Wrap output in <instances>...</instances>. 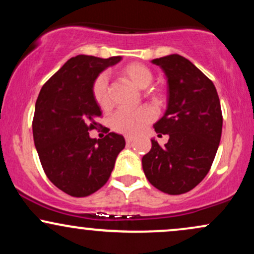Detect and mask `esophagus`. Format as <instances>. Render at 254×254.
Listing matches in <instances>:
<instances>
[{
    "label": "esophagus",
    "instance_id": "esophagus-1",
    "mask_svg": "<svg viewBox=\"0 0 254 254\" xmlns=\"http://www.w3.org/2000/svg\"><path fill=\"white\" fill-rule=\"evenodd\" d=\"M125 141H127V144H130V143H132L133 141H135V138H133L132 136H127V137H125Z\"/></svg>",
    "mask_w": 254,
    "mask_h": 254
}]
</instances>
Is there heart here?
Instances as JSON below:
<instances>
[{"mask_svg":"<svg viewBox=\"0 0 254 254\" xmlns=\"http://www.w3.org/2000/svg\"><path fill=\"white\" fill-rule=\"evenodd\" d=\"M117 74L123 80L135 86L138 89H145L153 82V72L147 65L138 62H132L121 66L117 70ZM93 97L95 103L103 110L109 109L110 97H109V82L105 75L98 76L93 83ZM149 99L153 104H160L162 100V95L159 92H150ZM154 118L153 111L148 107L136 111H117L111 117V127L116 132L123 135L133 136L141 132L147 124H149Z\"/></svg>","mask_w":254,"mask_h":254,"instance_id":"obj_1","label":"heart"}]
</instances>
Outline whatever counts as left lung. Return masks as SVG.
<instances>
[{
  "label": "left lung",
  "instance_id": "left-lung-1",
  "mask_svg": "<svg viewBox=\"0 0 254 254\" xmlns=\"http://www.w3.org/2000/svg\"><path fill=\"white\" fill-rule=\"evenodd\" d=\"M168 84L167 110L154 124L159 136L168 135L165 147L151 139L142 157L147 179L157 190L182 194L208 174L222 133V111L214 83L180 55L155 58Z\"/></svg>",
  "mask_w": 254,
  "mask_h": 254
}]
</instances>
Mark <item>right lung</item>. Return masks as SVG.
<instances>
[{
  "label": "right lung",
  "mask_w": 254,
  "mask_h": 254,
  "mask_svg": "<svg viewBox=\"0 0 254 254\" xmlns=\"http://www.w3.org/2000/svg\"><path fill=\"white\" fill-rule=\"evenodd\" d=\"M122 57L78 55L43 86L33 117V138L43 170L50 182L72 197H86L103 188L124 149L122 135L109 132L90 138L101 111L93 83L101 71Z\"/></svg>",
  "instance_id": "right-lung-1"
}]
</instances>
